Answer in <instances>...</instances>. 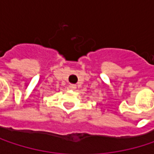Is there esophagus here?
Here are the masks:
<instances>
[{"mask_svg": "<svg viewBox=\"0 0 154 154\" xmlns=\"http://www.w3.org/2000/svg\"><path fill=\"white\" fill-rule=\"evenodd\" d=\"M69 87V89H71V90H75V89L77 88V85H74V84H70Z\"/></svg>", "mask_w": 154, "mask_h": 154, "instance_id": "1", "label": "esophagus"}]
</instances>
